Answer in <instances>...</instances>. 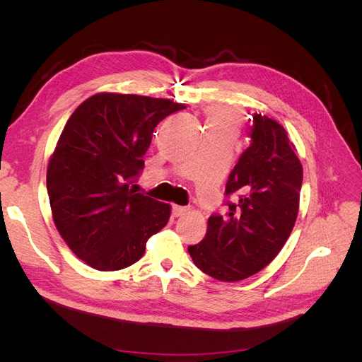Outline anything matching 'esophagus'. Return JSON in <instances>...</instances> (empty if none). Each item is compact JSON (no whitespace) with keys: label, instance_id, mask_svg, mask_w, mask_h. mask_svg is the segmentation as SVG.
<instances>
[{"label":"esophagus","instance_id":"esophagus-1","mask_svg":"<svg viewBox=\"0 0 362 362\" xmlns=\"http://www.w3.org/2000/svg\"><path fill=\"white\" fill-rule=\"evenodd\" d=\"M187 211H189L187 206H181V205H173V206H172V214H173V217L184 216Z\"/></svg>","mask_w":362,"mask_h":362}]
</instances>
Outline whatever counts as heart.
<instances>
[{
    "label": "heart",
    "mask_w": 362,
    "mask_h": 362,
    "mask_svg": "<svg viewBox=\"0 0 362 362\" xmlns=\"http://www.w3.org/2000/svg\"><path fill=\"white\" fill-rule=\"evenodd\" d=\"M206 127L210 131H222V133H229L235 136L237 131L242 124L240 115L233 110V108L213 105L206 108Z\"/></svg>",
    "instance_id": "1"
}]
</instances>
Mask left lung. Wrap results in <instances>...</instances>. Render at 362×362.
I'll list each match as a JSON object with an SVG mask.
<instances>
[{"mask_svg": "<svg viewBox=\"0 0 362 362\" xmlns=\"http://www.w3.org/2000/svg\"><path fill=\"white\" fill-rule=\"evenodd\" d=\"M249 136L226 182V214L210 216L202 242L189 246L196 267L223 282L246 279L275 259L299 211L303 170L286 128L255 113Z\"/></svg>", "mask_w": 362, "mask_h": 362, "instance_id": "1", "label": "left lung"}]
</instances>
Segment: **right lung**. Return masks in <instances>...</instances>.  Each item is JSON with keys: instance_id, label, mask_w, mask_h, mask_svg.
<instances>
[{"instance_id": "1", "label": "right lung", "mask_w": 362, "mask_h": 362, "mask_svg": "<svg viewBox=\"0 0 362 362\" xmlns=\"http://www.w3.org/2000/svg\"><path fill=\"white\" fill-rule=\"evenodd\" d=\"M185 105L163 98L96 93L76 107L49 158L54 223L74 254L96 270L134 264L168 225L170 205L136 193L154 128Z\"/></svg>"}]
</instances>
